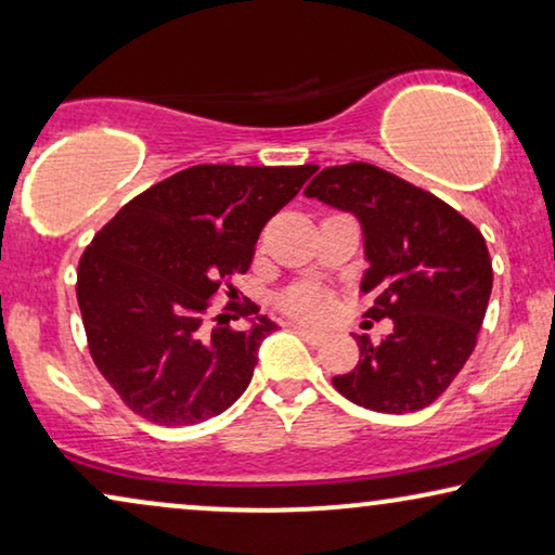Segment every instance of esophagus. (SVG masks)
Instances as JSON below:
<instances>
[{
	"label": "esophagus",
	"mask_w": 555,
	"mask_h": 555,
	"mask_svg": "<svg viewBox=\"0 0 555 555\" xmlns=\"http://www.w3.org/2000/svg\"><path fill=\"white\" fill-rule=\"evenodd\" d=\"M293 331L298 333V336H302V340H308L310 346H321L323 340H325V333L313 331V328H306V325H293Z\"/></svg>",
	"instance_id": "34e87169"
}]
</instances>
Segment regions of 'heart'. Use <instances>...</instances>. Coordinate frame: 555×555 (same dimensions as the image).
<instances>
[{"label":"heart","instance_id":"b5f03b06","mask_svg":"<svg viewBox=\"0 0 555 555\" xmlns=\"http://www.w3.org/2000/svg\"><path fill=\"white\" fill-rule=\"evenodd\" d=\"M283 308L300 321H323L328 315L331 302L318 287L298 285L283 295Z\"/></svg>","mask_w":555,"mask_h":555}]
</instances>
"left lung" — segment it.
<instances>
[{"instance_id": "8db88e82", "label": "left lung", "mask_w": 555, "mask_h": 555, "mask_svg": "<svg viewBox=\"0 0 555 555\" xmlns=\"http://www.w3.org/2000/svg\"><path fill=\"white\" fill-rule=\"evenodd\" d=\"M308 199L359 219L361 293L366 318H391L382 344L356 336L361 359L333 376L336 391L371 412L429 406L475 351L492 291V262L480 230L435 194L371 164L328 166L306 186Z\"/></svg>"}]
</instances>
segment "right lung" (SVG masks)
<instances>
[{"mask_svg":"<svg viewBox=\"0 0 555 555\" xmlns=\"http://www.w3.org/2000/svg\"><path fill=\"white\" fill-rule=\"evenodd\" d=\"M318 166L202 164L158 181L95 234L78 264L88 348L128 409L162 427L222 414L253 382L268 315L234 331L207 310L219 287L247 272L257 237ZM234 315V318H237Z\"/></svg>","mask_w":555,"mask_h":555,"instance_id":"add662e5","label":"right lung"}]
</instances>
